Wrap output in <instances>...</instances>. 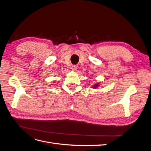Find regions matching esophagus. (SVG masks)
<instances>
[{
    "label": "esophagus",
    "instance_id": "34e87169",
    "mask_svg": "<svg viewBox=\"0 0 151 151\" xmlns=\"http://www.w3.org/2000/svg\"><path fill=\"white\" fill-rule=\"evenodd\" d=\"M70 68L73 70H76V69L77 68V65H72L70 66Z\"/></svg>",
    "mask_w": 151,
    "mask_h": 151
}]
</instances>
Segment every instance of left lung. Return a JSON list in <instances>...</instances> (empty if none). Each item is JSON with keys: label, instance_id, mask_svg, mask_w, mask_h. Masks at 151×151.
I'll return each mask as SVG.
<instances>
[{"label": "left lung", "instance_id": "left-lung-1", "mask_svg": "<svg viewBox=\"0 0 151 151\" xmlns=\"http://www.w3.org/2000/svg\"><path fill=\"white\" fill-rule=\"evenodd\" d=\"M98 84H95L94 86H93V88H98Z\"/></svg>", "mask_w": 151, "mask_h": 151}]
</instances>
